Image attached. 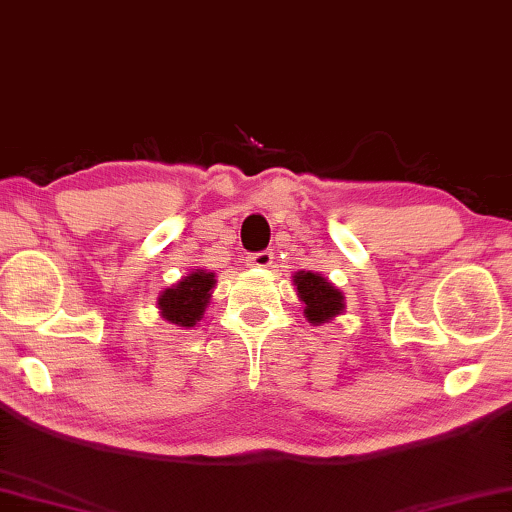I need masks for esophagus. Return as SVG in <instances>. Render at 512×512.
<instances>
[{"label":"esophagus","instance_id":"1","mask_svg":"<svg viewBox=\"0 0 512 512\" xmlns=\"http://www.w3.org/2000/svg\"><path fill=\"white\" fill-rule=\"evenodd\" d=\"M272 261H274L272 251H258V254L249 256V265H251V268H270Z\"/></svg>","mask_w":512,"mask_h":512}]
</instances>
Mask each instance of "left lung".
Listing matches in <instances>:
<instances>
[{
    "label": "left lung",
    "mask_w": 512,
    "mask_h": 512,
    "mask_svg": "<svg viewBox=\"0 0 512 512\" xmlns=\"http://www.w3.org/2000/svg\"><path fill=\"white\" fill-rule=\"evenodd\" d=\"M293 284L298 286L300 300L305 302V316L309 323L321 325L344 311V295L337 286H332L328 279L318 272H298L293 277Z\"/></svg>",
    "instance_id": "left-lung-1"
}]
</instances>
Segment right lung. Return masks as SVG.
<instances>
[{
  "instance_id": "right-lung-1",
  "label": "right lung",
  "mask_w": 512,
  "mask_h": 512,
  "mask_svg": "<svg viewBox=\"0 0 512 512\" xmlns=\"http://www.w3.org/2000/svg\"><path fill=\"white\" fill-rule=\"evenodd\" d=\"M214 288V274L205 270H194L182 277L166 291H161L157 305L161 316L168 323L180 325V328H194L205 314L207 302H210Z\"/></svg>"
}]
</instances>
